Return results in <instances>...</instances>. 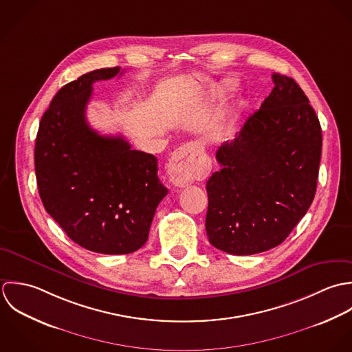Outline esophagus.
Segmentation results:
<instances>
[{"label": "esophagus", "instance_id": "obj_1", "mask_svg": "<svg viewBox=\"0 0 352 352\" xmlns=\"http://www.w3.org/2000/svg\"><path fill=\"white\" fill-rule=\"evenodd\" d=\"M170 181L177 188H185L204 179L211 171L210 159L192 145H182L170 157L167 166Z\"/></svg>", "mask_w": 352, "mask_h": 352}]
</instances>
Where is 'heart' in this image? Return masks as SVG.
Here are the masks:
<instances>
[{"instance_id": "1", "label": "heart", "mask_w": 352, "mask_h": 352, "mask_svg": "<svg viewBox=\"0 0 352 352\" xmlns=\"http://www.w3.org/2000/svg\"><path fill=\"white\" fill-rule=\"evenodd\" d=\"M228 89H230V85H227V84H226V85H223V87H221V92H227V91H228Z\"/></svg>"}]
</instances>
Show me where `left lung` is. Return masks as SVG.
I'll return each instance as SVG.
<instances>
[{
	"label": "left lung",
	"mask_w": 352,
	"mask_h": 352,
	"mask_svg": "<svg viewBox=\"0 0 352 352\" xmlns=\"http://www.w3.org/2000/svg\"><path fill=\"white\" fill-rule=\"evenodd\" d=\"M261 107L236 139L216 152L207 182L206 230L228 254L270 250L289 235L313 203L321 159L318 117L296 81L274 73Z\"/></svg>",
	"instance_id": "obj_1"
}]
</instances>
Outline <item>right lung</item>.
Segmentation results:
<instances>
[{"mask_svg":"<svg viewBox=\"0 0 352 352\" xmlns=\"http://www.w3.org/2000/svg\"><path fill=\"white\" fill-rule=\"evenodd\" d=\"M118 73L120 67L96 69L64 85L41 120L34 153L45 210L73 242L102 254L139 250L168 192L153 155L87 122L92 84Z\"/></svg>","mask_w":352,"mask_h":352,"instance_id":"add662e5","label":"right lung"}]
</instances>
